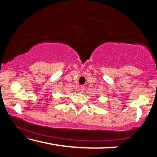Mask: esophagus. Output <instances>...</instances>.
I'll return each mask as SVG.
<instances>
[{
    "label": "esophagus",
    "mask_w": 157,
    "mask_h": 157,
    "mask_svg": "<svg viewBox=\"0 0 157 157\" xmlns=\"http://www.w3.org/2000/svg\"><path fill=\"white\" fill-rule=\"evenodd\" d=\"M85 90V86H80V91H81V93H83L84 91Z\"/></svg>",
    "instance_id": "esophagus-1"
}]
</instances>
